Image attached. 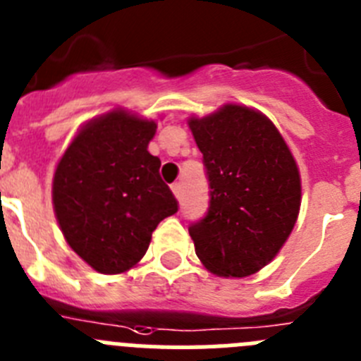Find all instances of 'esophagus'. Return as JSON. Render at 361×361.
Returning a JSON list of instances; mask_svg holds the SVG:
<instances>
[{
    "label": "esophagus",
    "mask_w": 361,
    "mask_h": 361,
    "mask_svg": "<svg viewBox=\"0 0 361 361\" xmlns=\"http://www.w3.org/2000/svg\"><path fill=\"white\" fill-rule=\"evenodd\" d=\"M171 190H173V194L176 196V200H181V185L180 183L171 185Z\"/></svg>",
    "instance_id": "1"
}]
</instances>
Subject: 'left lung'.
<instances>
[{
	"label": "left lung",
	"mask_w": 361,
	"mask_h": 361,
	"mask_svg": "<svg viewBox=\"0 0 361 361\" xmlns=\"http://www.w3.org/2000/svg\"><path fill=\"white\" fill-rule=\"evenodd\" d=\"M203 153L210 208L188 228L201 264L221 278L264 269L292 233L301 207V176L287 142L267 116L226 103L188 119Z\"/></svg>",
	"instance_id": "left-lung-1"
}]
</instances>
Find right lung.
<instances>
[{
  "mask_svg": "<svg viewBox=\"0 0 361 361\" xmlns=\"http://www.w3.org/2000/svg\"><path fill=\"white\" fill-rule=\"evenodd\" d=\"M157 123L114 109L83 124L53 176V210L63 238L101 274L139 264L178 201L147 151Z\"/></svg>",
  "mask_w": 361,
  "mask_h": 361,
  "instance_id": "1",
  "label": "right lung"
}]
</instances>
